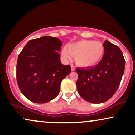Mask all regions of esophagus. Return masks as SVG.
I'll return each mask as SVG.
<instances>
[{
  "instance_id": "esophagus-1",
  "label": "esophagus",
  "mask_w": 135,
  "mask_h": 135,
  "mask_svg": "<svg viewBox=\"0 0 135 135\" xmlns=\"http://www.w3.org/2000/svg\"><path fill=\"white\" fill-rule=\"evenodd\" d=\"M71 70H72V71H74L75 70V66H74L72 65H71Z\"/></svg>"
}]
</instances>
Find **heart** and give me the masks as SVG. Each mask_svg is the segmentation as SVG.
Returning <instances> with one entry per match:
<instances>
[{"label": "heart", "instance_id": "heart-1", "mask_svg": "<svg viewBox=\"0 0 135 135\" xmlns=\"http://www.w3.org/2000/svg\"><path fill=\"white\" fill-rule=\"evenodd\" d=\"M104 54V46L100 42L82 40L65 46L61 55L66 61L75 57L76 64L80 67L88 68L98 64Z\"/></svg>", "mask_w": 135, "mask_h": 135}]
</instances>
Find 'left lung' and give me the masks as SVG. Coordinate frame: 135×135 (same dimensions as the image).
Here are the masks:
<instances>
[{
  "label": "left lung",
  "mask_w": 135,
  "mask_h": 135,
  "mask_svg": "<svg viewBox=\"0 0 135 135\" xmlns=\"http://www.w3.org/2000/svg\"><path fill=\"white\" fill-rule=\"evenodd\" d=\"M104 55L97 65L76 69L77 88L84 100L92 103L107 102L115 94L124 72L125 60L118 46L103 43Z\"/></svg>",
  "instance_id": "left-lung-1"
}]
</instances>
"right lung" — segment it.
<instances>
[{
	"label": "right lung",
	"instance_id": "obj_1",
	"mask_svg": "<svg viewBox=\"0 0 135 135\" xmlns=\"http://www.w3.org/2000/svg\"><path fill=\"white\" fill-rule=\"evenodd\" d=\"M61 46L58 38L44 36L28 42L18 55L17 83L31 102L47 103L58 95L61 81L71 72L60 61Z\"/></svg>",
	"mask_w": 135,
	"mask_h": 135
}]
</instances>
